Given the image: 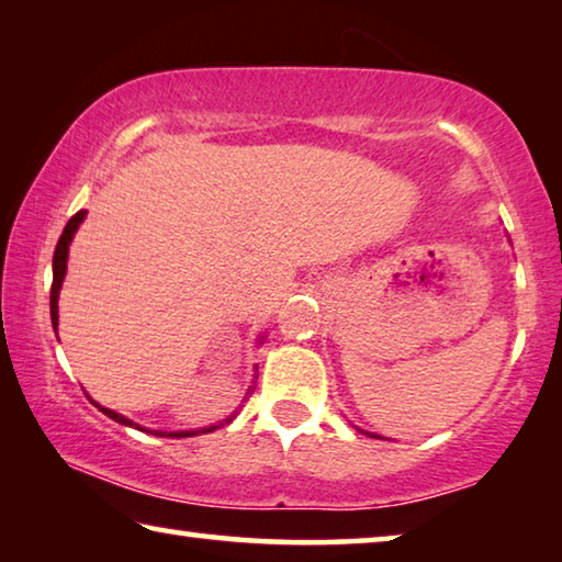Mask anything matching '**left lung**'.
<instances>
[{
  "instance_id": "obj_1",
  "label": "left lung",
  "mask_w": 562,
  "mask_h": 562,
  "mask_svg": "<svg viewBox=\"0 0 562 562\" xmlns=\"http://www.w3.org/2000/svg\"><path fill=\"white\" fill-rule=\"evenodd\" d=\"M369 436H376V434H369Z\"/></svg>"
}]
</instances>
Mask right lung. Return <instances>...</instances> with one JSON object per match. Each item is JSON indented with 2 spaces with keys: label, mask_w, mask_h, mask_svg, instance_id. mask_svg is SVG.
Returning a JSON list of instances; mask_svg holds the SVG:
<instances>
[{
  "label": "right lung",
  "mask_w": 562,
  "mask_h": 562,
  "mask_svg": "<svg viewBox=\"0 0 562 562\" xmlns=\"http://www.w3.org/2000/svg\"><path fill=\"white\" fill-rule=\"evenodd\" d=\"M83 217H87V211H79L76 213L69 223H66L64 233L59 237V243H56V250H54V282H52V297H49V310H52V325H54V331L56 327H59V290H61V282H64V274H66V260H69V245L74 240V233L79 231V225L83 223ZM247 392H252V389H247ZM93 406H99L97 402H93ZM103 414H106L109 418H113V422H119L123 426H136L138 431H148V429H140L138 424H133L131 418L121 416L116 412H111V408L106 406H99ZM237 414V412H235ZM233 416L223 418V424H231ZM221 424V426H223ZM217 426H207V429H195V431H148L154 436H170V439H186V436H198V434H207V431H215Z\"/></svg>",
  "instance_id": "add662e5"
}]
</instances>
